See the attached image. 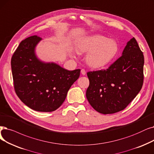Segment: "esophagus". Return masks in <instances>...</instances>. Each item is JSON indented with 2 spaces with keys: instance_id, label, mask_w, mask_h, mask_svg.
<instances>
[{
  "instance_id": "esophagus-1",
  "label": "esophagus",
  "mask_w": 154,
  "mask_h": 154,
  "mask_svg": "<svg viewBox=\"0 0 154 154\" xmlns=\"http://www.w3.org/2000/svg\"><path fill=\"white\" fill-rule=\"evenodd\" d=\"M81 73H82V75H85V73H86V72H85V70L84 69H82V70H81Z\"/></svg>"
}]
</instances>
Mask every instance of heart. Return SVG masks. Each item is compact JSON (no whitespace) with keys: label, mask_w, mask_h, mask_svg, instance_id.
Masks as SVG:
<instances>
[{"label":"heart","mask_w":154,"mask_h":154,"mask_svg":"<svg viewBox=\"0 0 154 154\" xmlns=\"http://www.w3.org/2000/svg\"><path fill=\"white\" fill-rule=\"evenodd\" d=\"M77 49L88 53L86 57L88 64L94 69H101L110 63L119 51L118 43L101 35H93L80 39Z\"/></svg>","instance_id":"heart-1"}]
</instances>
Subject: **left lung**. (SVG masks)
I'll return each instance as SVG.
<instances>
[{"label": "left lung", "mask_w": 154, "mask_h": 154, "mask_svg": "<svg viewBox=\"0 0 154 154\" xmlns=\"http://www.w3.org/2000/svg\"><path fill=\"white\" fill-rule=\"evenodd\" d=\"M143 65V52L133 38L108 69L88 72L86 97L92 108L104 115L123 110L142 88Z\"/></svg>", "instance_id": "8db88e82"}]
</instances>
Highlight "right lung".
I'll list each match as a JSON object with an SVG mask.
<instances>
[{
  "instance_id": "1",
  "label": "right lung",
  "mask_w": 154,
  "mask_h": 154,
  "mask_svg": "<svg viewBox=\"0 0 154 154\" xmlns=\"http://www.w3.org/2000/svg\"><path fill=\"white\" fill-rule=\"evenodd\" d=\"M42 38L36 35L20 43L11 58L14 89L31 109L51 112L64 102L68 91L80 75V69L69 71L37 57L35 48Z\"/></svg>"
}]
</instances>
